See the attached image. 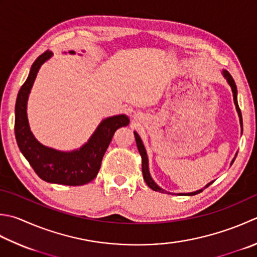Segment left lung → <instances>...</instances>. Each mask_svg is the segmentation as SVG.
I'll list each match as a JSON object with an SVG mask.
<instances>
[{"mask_svg":"<svg viewBox=\"0 0 257 257\" xmlns=\"http://www.w3.org/2000/svg\"><path fill=\"white\" fill-rule=\"evenodd\" d=\"M222 74H223V77L226 79V81H227V83L229 84L230 89H232L233 98H234V103H235V107H236V111H237V113H238V118H239L240 133L243 134V118H242V112H240V109H239V107H238V102H237V88H236V84H235L234 79L232 78V75L229 74V72H228V71H226V70H223V71H222ZM134 134H135L136 144H137V147H138V150H139V154H140V156H142V159H143V176H144V179H145L146 184H147V185L149 186V187L152 188L153 190H155V192L165 193V194H170V193H168V192H167V190H165V189H163L162 187H159V186L155 183V180L152 178V175H150V172H149L148 156H147V152H146L145 146H144V144H143V140H142V138H140V136H139L137 133L134 132ZM236 156H237V154H235V157L233 158V160H232V163H230V165H232V164L234 163V160H235V158H236ZM213 183H214V180H213V182L208 183L207 185L205 186L204 188L196 190V192H192V193H185V194H182V193H180V194H178V195L193 196V195H196V194H199V193H202L205 188H207L209 185H212Z\"/></svg>","mask_w":257,"mask_h":257,"instance_id":"obj_1","label":"left lung"}]
</instances>
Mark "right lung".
<instances>
[{
  "instance_id": "1",
  "label": "right lung",
  "mask_w": 257,
  "mask_h": 257,
  "mask_svg": "<svg viewBox=\"0 0 257 257\" xmlns=\"http://www.w3.org/2000/svg\"><path fill=\"white\" fill-rule=\"evenodd\" d=\"M69 53L75 54L74 51ZM52 55L51 51H45L35 60L20 89L15 103V138L21 153L40 178L52 184L81 186L95 178L114 133L128 125L130 120L125 114L103 119L88 142L71 152H61L40 143L29 124L28 100L40 68Z\"/></svg>"
}]
</instances>
